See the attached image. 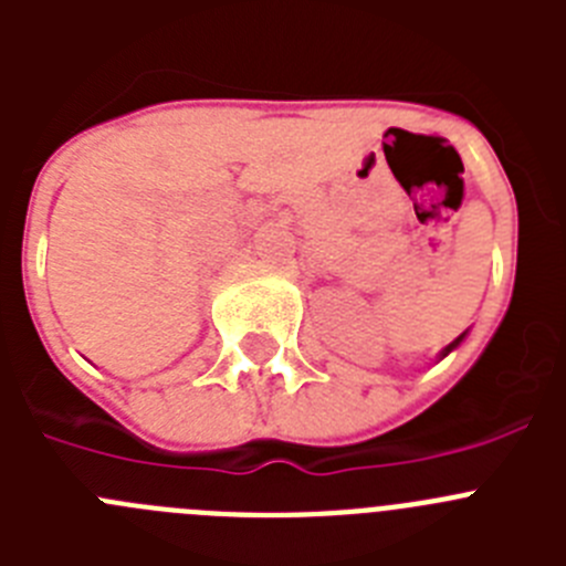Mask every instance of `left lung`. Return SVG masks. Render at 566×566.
I'll use <instances>...</instances> for the list:
<instances>
[{"instance_id": "1", "label": "left lung", "mask_w": 566, "mask_h": 566, "mask_svg": "<svg viewBox=\"0 0 566 566\" xmlns=\"http://www.w3.org/2000/svg\"><path fill=\"white\" fill-rule=\"evenodd\" d=\"M464 334H468V332H464ZM464 334H459V337H457V339H453V343H451V345H444V348H442V352H439V359H442V357H448V354H451V352H457V348H459V345H462V339H464Z\"/></svg>"}]
</instances>
